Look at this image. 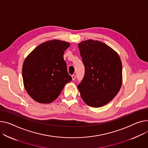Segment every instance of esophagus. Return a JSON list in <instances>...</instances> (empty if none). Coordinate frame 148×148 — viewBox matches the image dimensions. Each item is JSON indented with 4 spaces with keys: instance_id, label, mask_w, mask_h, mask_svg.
Segmentation results:
<instances>
[{
    "instance_id": "34e87169",
    "label": "esophagus",
    "mask_w": 148,
    "mask_h": 148,
    "mask_svg": "<svg viewBox=\"0 0 148 148\" xmlns=\"http://www.w3.org/2000/svg\"><path fill=\"white\" fill-rule=\"evenodd\" d=\"M71 77H72V80H74L75 79V77H76V76H75V75L73 74V75H71Z\"/></svg>"
}]
</instances>
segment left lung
<instances>
[{
    "label": "left lung",
    "instance_id": "8db88e82",
    "mask_svg": "<svg viewBox=\"0 0 148 148\" xmlns=\"http://www.w3.org/2000/svg\"><path fill=\"white\" fill-rule=\"evenodd\" d=\"M85 68L83 79L77 87L88 106L101 107L117 95L122 84V64L114 50L97 40L78 45Z\"/></svg>",
    "mask_w": 148,
    "mask_h": 148
}]
</instances>
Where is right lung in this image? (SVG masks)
Returning a JSON list of instances; mask_svg holds the SVG:
<instances>
[{"label": "right lung", "mask_w": 148, "mask_h": 148, "mask_svg": "<svg viewBox=\"0 0 148 148\" xmlns=\"http://www.w3.org/2000/svg\"><path fill=\"white\" fill-rule=\"evenodd\" d=\"M68 42L52 40L36 47L23 65L24 86L35 101L49 103L60 95L65 85L72 80L66 70L64 53Z\"/></svg>", "instance_id": "add662e5"}]
</instances>
